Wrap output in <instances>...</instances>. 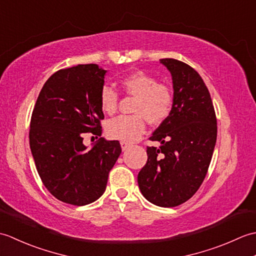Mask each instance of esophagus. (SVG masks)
Returning <instances> with one entry per match:
<instances>
[{"label": "esophagus", "instance_id": "obj_1", "mask_svg": "<svg viewBox=\"0 0 256 256\" xmlns=\"http://www.w3.org/2000/svg\"><path fill=\"white\" fill-rule=\"evenodd\" d=\"M128 144L125 143V142H121V148H122V150H126L128 148Z\"/></svg>", "mask_w": 256, "mask_h": 256}]
</instances>
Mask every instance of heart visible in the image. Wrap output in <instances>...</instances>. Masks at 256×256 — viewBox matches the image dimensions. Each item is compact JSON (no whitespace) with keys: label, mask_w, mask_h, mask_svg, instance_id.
Segmentation results:
<instances>
[{"label":"heart","mask_w":256,"mask_h":256,"mask_svg":"<svg viewBox=\"0 0 256 256\" xmlns=\"http://www.w3.org/2000/svg\"><path fill=\"white\" fill-rule=\"evenodd\" d=\"M122 88L138 96L134 116H121L111 120L106 125L108 135L113 140L132 143L138 140L146 128V121L160 124L170 116L174 106V94L167 86L158 82L153 76L144 72L128 74L120 81ZM118 96L110 86H103L100 94V106L106 114L116 113Z\"/></svg>","instance_id":"obj_1"}]
</instances>
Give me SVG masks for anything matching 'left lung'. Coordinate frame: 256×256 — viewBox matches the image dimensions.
<instances>
[{
  "instance_id": "8db88e82",
  "label": "left lung",
  "mask_w": 256,
  "mask_h": 256,
  "mask_svg": "<svg viewBox=\"0 0 256 256\" xmlns=\"http://www.w3.org/2000/svg\"><path fill=\"white\" fill-rule=\"evenodd\" d=\"M172 79L174 106L152 135L160 148H148V162L138 182L150 202L170 208L184 204L199 189L216 140V118L209 90L189 64L160 59Z\"/></svg>"
}]
</instances>
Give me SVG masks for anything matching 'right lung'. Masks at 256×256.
<instances>
[{
  "label": "right lung",
  "instance_id": "obj_1",
  "mask_svg": "<svg viewBox=\"0 0 256 256\" xmlns=\"http://www.w3.org/2000/svg\"><path fill=\"white\" fill-rule=\"evenodd\" d=\"M106 74L96 64L58 70L45 82L32 110V158L42 184L62 202L86 206L99 199L122 152L118 140L100 138L91 148L84 144V133L101 136Z\"/></svg>",
  "mask_w": 256,
  "mask_h": 256
}]
</instances>
